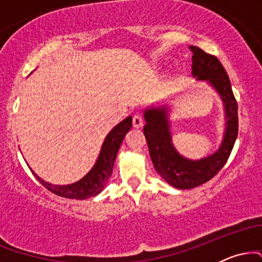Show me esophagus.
<instances>
[{
    "mask_svg": "<svg viewBox=\"0 0 262 262\" xmlns=\"http://www.w3.org/2000/svg\"><path fill=\"white\" fill-rule=\"evenodd\" d=\"M144 125V119L141 118L140 116H138V114H135L133 117V127L134 128H141Z\"/></svg>",
    "mask_w": 262,
    "mask_h": 262,
    "instance_id": "1",
    "label": "esophagus"
}]
</instances>
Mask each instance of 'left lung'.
<instances>
[{
    "instance_id": "1",
    "label": "left lung",
    "mask_w": 262,
    "mask_h": 262,
    "mask_svg": "<svg viewBox=\"0 0 262 262\" xmlns=\"http://www.w3.org/2000/svg\"><path fill=\"white\" fill-rule=\"evenodd\" d=\"M192 55V75L197 80H207L217 90L224 102L227 127L222 145L214 154L189 160L173 148L167 118V107L148 108L144 112L146 124L144 135L155 170L167 183L180 189L194 188L213 179L229 158L237 137V103L227 71L217 56L203 52L198 47H189Z\"/></svg>"
}]
</instances>
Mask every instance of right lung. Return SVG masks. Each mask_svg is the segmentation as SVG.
<instances>
[{
  "label": "right lung",
  "instance_id": "1",
  "mask_svg": "<svg viewBox=\"0 0 262 262\" xmlns=\"http://www.w3.org/2000/svg\"><path fill=\"white\" fill-rule=\"evenodd\" d=\"M130 128L132 117H128L110 132V134L103 141V145H102L101 152L98 155L95 166L80 181L68 186H55L45 182L35 173L34 176L48 191L56 194V196L69 198V200H86V198L97 196L104 188L108 179L112 175L117 152H118L125 134L130 130Z\"/></svg>",
  "mask_w": 262,
  "mask_h": 262
}]
</instances>
